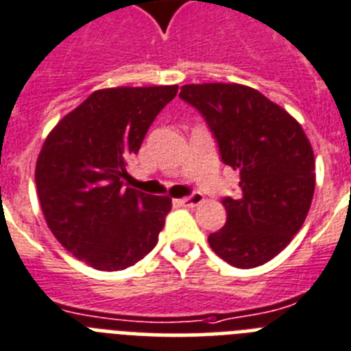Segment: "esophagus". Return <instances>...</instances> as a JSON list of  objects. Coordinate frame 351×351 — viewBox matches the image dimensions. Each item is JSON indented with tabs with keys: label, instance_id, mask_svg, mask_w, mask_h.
Masks as SVG:
<instances>
[{
	"label": "esophagus",
	"instance_id": "obj_1",
	"mask_svg": "<svg viewBox=\"0 0 351 351\" xmlns=\"http://www.w3.org/2000/svg\"><path fill=\"white\" fill-rule=\"evenodd\" d=\"M203 194L201 193H193L191 196L184 197V199H180V205H184V206H196L199 205V203H203Z\"/></svg>",
	"mask_w": 351,
	"mask_h": 351
}]
</instances>
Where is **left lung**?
<instances>
[{
	"mask_svg": "<svg viewBox=\"0 0 351 351\" xmlns=\"http://www.w3.org/2000/svg\"><path fill=\"white\" fill-rule=\"evenodd\" d=\"M180 99L205 118L222 162L240 171V197H222L228 219L210 233L213 252L237 268L267 263L302 228L315 194V155L302 127L242 84H185Z\"/></svg>",
	"mask_w": 351,
	"mask_h": 351,
	"instance_id": "8db88e82",
	"label": "left lung"
}]
</instances>
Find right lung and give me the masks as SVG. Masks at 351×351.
<instances>
[{
  "label": "right lung",
  "mask_w": 351,
  "mask_h": 351,
  "mask_svg": "<svg viewBox=\"0 0 351 351\" xmlns=\"http://www.w3.org/2000/svg\"><path fill=\"white\" fill-rule=\"evenodd\" d=\"M176 91L99 90L45 139L35 169L38 199L49 230L79 261L114 272L155 247L171 199L125 187L123 178L129 158Z\"/></svg>",
  "instance_id": "1"
}]
</instances>
